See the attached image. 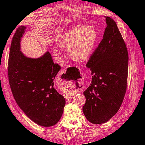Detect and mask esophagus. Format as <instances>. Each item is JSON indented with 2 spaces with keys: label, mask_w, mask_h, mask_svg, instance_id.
I'll return each mask as SVG.
<instances>
[{
  "label": "esophagus",
  "mask_w": 145,
  "mask_h": 145,
  "mask_svg": "<svg viewBox=\"0 0 145 145\" xmlns=\"http://www.w3.org/2000/svg\"><path fill=\"white\" fill-rule=\"evenodd\" d=\"M79 90H80V91H79V90H78V91H82V89H80ZM72 97H73L72 95H71V94L65 95V98H66V99H67V100H70V99H72Z\"/></svg>",
  "instance_id": "esophagus-1"
}]
</instances>
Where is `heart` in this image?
<instances>
[{"mask_svg":"<svg viewBox=\"0 0 145 145\" xmlns=\"http://www.w3.org/2000/svg\"><path fill=\"white\" fill-rule=\"evenodd\" d=\"M98 40V33L91 25H77L68 29L59 39L61 47L68 49L70 57L78 62L88 60L93 52ZM54 53L58 57L61 52L57 46Z\"/></svg>","mask_w":145,"mask_h":145,"instance_id":"obj_1","label":"heart"}]
</instances>
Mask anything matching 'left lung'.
<instances>
[{
    "label": "left lung",
    "instance_id": "8db88e82",
    "mask_svg": "<svg viewBox=\"0 0 145 145\" xmlns=\"http://www.w3.org/2000/svg\"><path fill=\"white\" fill-rule=\"evenodd\" d=\"M105 18L103 39L86 65L91 72V83L84 91L82 111L94 124L107 122L118 111L127 89L129 56L115 22Z\"/></svg>",
    "mask_w": 145,
    "mask_h": 145
}]
</instances>
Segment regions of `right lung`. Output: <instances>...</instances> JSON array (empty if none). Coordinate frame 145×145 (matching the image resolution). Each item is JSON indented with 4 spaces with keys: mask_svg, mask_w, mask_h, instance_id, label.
Masks as SVG:
<instances>
[{
    "mask_svg": "<svg viewBox=\"0 0 145 145\" xmlns=\"http://www.w3.org/2000/svg\"><path fill=\"white\" fill-rule=\"evenodd\" d=\"M26 28L19 27L11 41L9 84L14 100L26 116L39 125L51 127L61 119L66 104L54 84L61 67L54 63L49 52L38 58L29 57L22 52L21 39Z\"/></svg>",
    "mask_w": 145,
    "mask_h": 145,
    "instance_id": "add662e5",
    "label": "right lung"
}]
</instances>
